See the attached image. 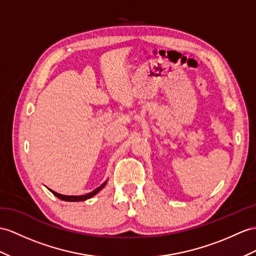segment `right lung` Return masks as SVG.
Returning a JSON list of instances; mask_svg holds the SVG:
<instances>
[{
    "label": "right lung",
    "instance_id": "obj_1",
    "mask_svg": "<svg viewBox=\"0 0 256 256\" xmlns=\"http://www.w3.org/2000/svg\"><path fill=\"white\" fill-rule=\"evenodd\" d=\"M105 184H106V182H105L104 184H102L98 188H96L94 191H92V192L88 193V194H84V196H63V194H60V193L55 192V191H53V190H50V191H51L55 196H58V198H60V200H63V201H67V202H78V201L88 200V198H92L93 196H96V193H98L100 190H101Z\"/></svg>",
    "mask_w": 256,
    "mask_h": 256
}]
</instances>
